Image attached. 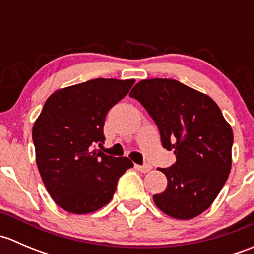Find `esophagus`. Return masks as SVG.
Segmentation results:
<instances>
[{"mask_svg":"<svg viewBox=\"0 0 254 254\" xmlns=\"http://www.w3.org/2000/svg\"><path fill=\"white\" fill-rule=\"evenodd\" d=\"M135 168H136L137 171H140V172L146 173V172H148V171H150L152 167H151V165H142V166L135 165Z\"/></svg>","mask_w":254,"mask_h":254,"instance_id":"obj_1","label":"esophagus"}]
</instances>
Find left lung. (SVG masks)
Returning <instances> with one entry per match:
<instances>
[{"mask_svg": "<svg viewBox=\"0 0 254 254\" xmlns=\"http://www.w3.org/2000/svg\"><path fill=\"white\" fill-rule=\"evenodd\" d=\"M129 96L147 111L162 146L177 158L171 167L160 168L167 188L153 201L175 219L198 216L216 199L231 171V127L209 96L176 79H143Z\"/></svg>", "mask_w": 254, "mask_h": 254, "instance_id": "obj_1", "label": "left lung"}]
</instances>
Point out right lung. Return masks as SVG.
<instances>
[{
  "mask_svg": "<svg viewBox=\"0 0 254 254\" xmlns=\"http://www.w3.org/2000/svg\"><path fill=\"white\" fill-rule=\"evenodd\" d=\"M134 82L89 79L54 92L45 102L33 127L37 166L50 196L66 211L88 214L103 207L134 166L127 157L93 150L106 140L107 113Z\"/></svg>",
  "mask_w": 254,
  "mask_h": 254,
  "instance_id": "add662e5",
  "label": "right lung"
}]
</instances>
